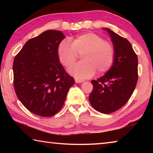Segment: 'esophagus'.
Instances as JSON below:
<instances>
[{"label": "esophagus", "mask_w": 153, "mask_h": 153, "mask_svg": "<svg viewBox=\"0 0 153 153\" xmlns=\"http://www.w3.org/2000/svg\"><path fill=\"white\" fill-rule=\"evenodd\" d=\"M75 82L76 83H82L84 82V80H82V79H75Z\"/></svg>", "instance_id": "34e87169"}]
</instances>
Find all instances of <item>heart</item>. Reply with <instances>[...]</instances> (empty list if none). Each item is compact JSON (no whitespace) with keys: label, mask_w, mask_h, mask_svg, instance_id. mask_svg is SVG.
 <instances>
[{"label":"heart","mask_w":153,"mask_h":153,"mask_svg":"<svg viewBox=\"0 0 153 153\" xmlns=\"http://www.w3.org/2000/svg\"><path fill=\"white\" fill-rule=\"evenodd\" d=\"M79 55L83 61L69 69V73L76 78L85 79L92 76L96 71L102 74L109 70L115 61V49L112 42L92 32L79 35L71 42L63 40L59 43L58 59L66 68L74 65Z\"/></svg>","instance_id":"b5f03b06"}]
</instances>
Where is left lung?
Masks as SVG:
<instances>
[{
  "mask_svg": "<svg viewBox=\"0 0 153 153\" xmlns=\"http://www.w3.org/2000/svg\"><path fill=\"white\" fill-rule=\"evenodd\" d=\"M105 30L115 49V61L105 76L91 81L89 100L95 110L109 114L123 107L133 94L138 77V56L128 40Z\"/></svg>",
  "mask_w": 153,
  "mask_h": 153,
  "instance_id": "8db88e82",
  "label": "left lung"
}]
</instances>
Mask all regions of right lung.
Instances as JSON below:
<instances>
[{
  "mask_svg": "<svg viewBox=\"0 0 153 153\" xmlns=\"http://www.w3.org/2000/svg\"><path fill=\"white\" fill-rule=\"evenodd\" d=\"M64 38L61 31H46L28 40L14 59L15 93L27 110L41 117L61 110L75 82L58 59L57 47Z\"/></svg>",
  "mask_w": 153,
  "mask_h": 153,
  "instance_id": "obj_1",
  "label": "right lung"
}]
</instances>
